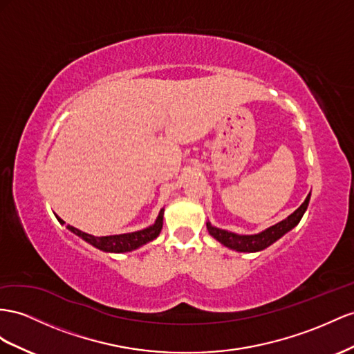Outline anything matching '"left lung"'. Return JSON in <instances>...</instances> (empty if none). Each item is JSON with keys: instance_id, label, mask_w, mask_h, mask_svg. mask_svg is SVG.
Instances as JSON below:
<instances>
[{"instance_id": "obj_1", "label": "left lung", "mask_w": 354, "mask_h": 354, "mask_svg": "<svg viewBox=\"0 0 354 354\" xmlns=\"http://www.w3.org/2000/svg\"><path fill=\"white\" fill-rule=\"evenodd\" d=\"M310 196H311V192L308 194L307 198H305L301 207L298 209H295L290 216L286 217L284 221L275 223L274 226L265 229V231H262L259 234H254V235L234 234V232L225 231V229H218L209 222H207V229H208L209 235L216 238V240L221 244H223L225 247L231 248V250L244 252V253L261 252V250H263V248L274 244L277 240H280L284 234H288L290 229H293L301 222L305 209H307V207H308Z\"/></svg>"}]
</instances>
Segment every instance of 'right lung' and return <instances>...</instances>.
Returning <instances> with one entry per match:
<instances>
[{
  "label": "right lung",
  "mask_w": 354,
  "mask_h": 354,
  "mask_svg": "<svg viewBox=\"0 0 354 354\" xmlns=\"http://www.w3.org/2000/svg\"><path fill=\"white\" fill-rule=\"evenodd\" d=\"M56 218H58L61 225L65 223L61 217L56 216ZM162 225H164V208L159 212L153 225L146 227V229H141V231H137V232L120 234V235H107V236H93L91 234H86V232L80 231V229L74 227L71 225H66V229L71 231L73 234L79 235L86 243H89L93 247L100 248V250H102V252L127 253V252L136 250V248L145 245L150 241H153L155 238L160 234Z\"/></svg>",
  "instance_id": "right-lung-1"
}]
</instances>
